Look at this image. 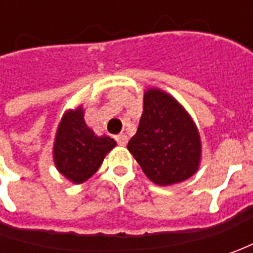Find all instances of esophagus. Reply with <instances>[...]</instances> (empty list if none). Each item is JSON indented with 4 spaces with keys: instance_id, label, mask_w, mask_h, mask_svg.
Wrapping results in <instances>:
<instances>
[{
    "instance_id": "1",
    "label": "esophagus",
    "mask_w": 253,
    "mask_h": 253,
    "mask_svg": "<svg viewBox=\"0 0 253 253\" xmlns=\"http://www.w3.org/2000/svg\"><path fill=\"white\" fill-rule=\"evenodd\" d=\"M115 141L118 145H121V146H125L126 145V142H128V136L125 135V133H120L117 138H115Z\"/></svg>"
}]
</instances>
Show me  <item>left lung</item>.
<instances>
[{
    "label": "left lung",
    "mask_w": 253,
    "mask_h": 253,
    "mask_svg": "<svg viewBox=\"0 0 253 253\" xmlns=\"http://www.w3.org/2000/svg\"><path fill=\"white\" fill-rule=\"evenodd\" d=\"M128 151L153 183L169 186L196 173L201 143L194 122L179 102L152 88L145 92L143 114Z\"/></svg>",
    "instance_id": "obj_1"
}]
</instances>
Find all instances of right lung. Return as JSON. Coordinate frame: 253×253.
<instances>
[{"mask_svg":"<svg viewBox=\"0 0 253 253\" xmlns=\"http://www.w3.org/2000/svg\"><path fill=\"white\" fill-rule=\"evenodd\" d=\"M83 110L69 111L59 125L53 156L57 170L73 183L88 180L115 146L110 136H97L85 125Z\"/></svg>","mask_w":253,"mask_h":253,"instance_id":"add662e5","label":"right lung"}]
</instances>
